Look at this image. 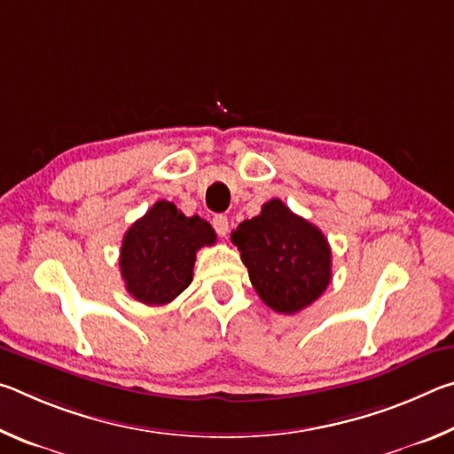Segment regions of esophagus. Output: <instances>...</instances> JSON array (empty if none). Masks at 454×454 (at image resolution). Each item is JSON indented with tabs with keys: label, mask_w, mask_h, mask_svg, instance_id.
Here are the masks:
<instances>
[{
	"label": "esophagus",
	"mask_w": 454,
	"mask_h": 454,
	"mask_svg": "<svg viewBox=\"0 0 454 454\" xmlns=\"http://www.w3.org/2000/svg\"><path fill=\"white\" fill-rule=\"evenodd\" d=\"M212 226L220 236L228 234V218L224 216V214H216V216L212 218Z\"/></svg>",
	"instance_id": "34e87169"
}]
</instances>
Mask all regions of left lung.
Masks as SVG:
<instances>
[{"label":"left lung","mask_w":454,"mask_h":454,"mask_svg":"<svg viewBox=\"0 0 454 454\" xmlns=\"http://www.w3.org/2000/svg\"><path fill=\"white\" fill-rule=\"evenodd\" d=\"M258 296L280 314H296L333 280V252L320 230L274 198L232 232Z\"/></svg>","instance_id":"8db88e82"}]
</instances>
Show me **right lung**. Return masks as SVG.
Wrapping results in <instances>:
<instances>
[{
	"mask_svg": "<svg viewBox=\"0 0 454 454\" xmlns=\"http://www.w3.org/2000/svg\"><path fill=\"white\" fill-rule=\"evenodd\" d=\"M216 242V232L200 216H184L160 200L136 220L121 240L120 270L137 302L164 306L182 294L194 274L196 252Z\"/></svg>",
	"mask_w": 454,
	"mask_h": 454,
	"instance_id": "add662e5",
	"label": "right lung"
}]
</instances>
